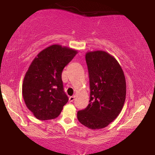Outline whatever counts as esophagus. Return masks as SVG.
I'll list each match as a JSON object with an SVG mask.
<instances>
[{"label": "esophagus", "mask_w": 155, "mask_h": 155, "mask_svg": "<svg viewBox=\"0 0 155 155\" xmlns=\"http://www.w3.org/2000/svg\"><path fill=\"white\" fill-rule=\"evenodd\" d=\"M75 96H72V97H69V101L70 102H73L74 101V99H75Z\"/></svg>", "instance_id": "obj_1"}]
</instances>
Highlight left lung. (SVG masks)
Segmentation results:
<instances>
[{
  "label": "left lung",
  "mask_w": 155,
  "mask_h": 155,
  "mask_svg": "<svg viewBox=\"0 0 155 155\" xmlns=\"http://www.w3.org/2000/svg\"><path fill=\"white\" fill-rule=\"evenodd\" d=\"M90 78V104L78 112V119L92 130L107 127L119 115L126 95L124 73L117 60L104 51L85 55Z\"/></svg>",
  "instance_id": "1"
}]
</instances>
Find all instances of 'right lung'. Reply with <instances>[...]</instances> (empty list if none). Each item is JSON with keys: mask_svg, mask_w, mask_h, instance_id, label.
<instances>
[{"mask_svg": "<svg viewBox=\"0 0 155 155\" xmlns=\"http://www.w3.org/2000/svg\"><path fill=\"white\" fill-rule=\"evenodd\" d=\"M78 51L54 44L42 50L29 65L22 84L27 107L37 119H54L60 115L68 97L61 75Z\"/></svg>", "mask_w": 155, "mask_h": 155, "instance_id": "obj_1", "label": "right lung"}]
</instances>
